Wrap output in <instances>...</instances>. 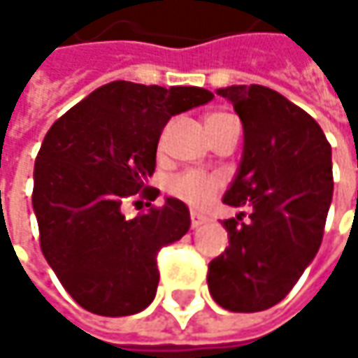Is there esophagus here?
<instances>
[{
	"instance_id": "esophagus-1",
	"label": "esophagus",
	"mask_w": 358,
	"mask_h": 358,
	"mask_svg": "<svg viewBox=\"0 0 358 358\" xmlns=\"http://www.w3.org/2000/svg\"><path fill=\"white\" fill-rule=\"evenodd\" d=\"M207 222V217L205 215H199V213H190V228H199V226H203Z\"/></svg>"
}]
</instances>
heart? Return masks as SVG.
<instances>
[{
  "label": "heart",
  "mask_w": 358,
  "mask_h": 358,
  "mask_svg": "<svg viewBox=\"0 0 358 358\" xmlns=\"http://www.w3.org/2000/svg\"><path fill=\"white\" fill-rule=\"evenodd\" d=\"M228 113H213L207 117L205 124L226 117ZM224 182L217 174L211 172H201V170H186L180 172L176 176L168 180V192L178 199L182 203H186L192 209H205L207 205H211V201L217 196V192L222 190Z\"/></svg>",
  "instance_id": "b5f03b06"
}]
</instances>
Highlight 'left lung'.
<instances>
[{
    "instance_id": "8db88e82",
    "label": "left lung",
    "mask_w": 358,
    "mask_h": 358,
    "mask_svg": "<svg viewBox=\"0 0 358 358\" xmlns=\"http://www.w3.org/2000/svg\"><path fill=\"white\" fill-rule=\"evenodd\" d=\"M243 120L245 151L224 203L230 247L209 263L213 301L236 313L278 305L317 255L331 203V147L320 124L273 89H220Z\"/></svg>"
}]
</instances>
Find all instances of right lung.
Wrapping results in <instances>:
<instances>
[{"mask_svg": "<svg viewBox=\"0 0 358 358\" xmlns=\"http://www.w3.org/2000/svg\"><path fill=\"white\" fill-rule=\"evenodd\" d=\"M213 99L199 87L113 80L53 122L35 162L33 209L41 250L68 294L87 311L122 317L151 305L159 284L157 252L190 228L188 207L168 199L126 217L147 186L164 126ZM138 203V201H136Z\"/></svg>", "mask_w": 358, "mask_h": 358, "instance_id": "obj_1", "label": "right lung"}]
</instances>
